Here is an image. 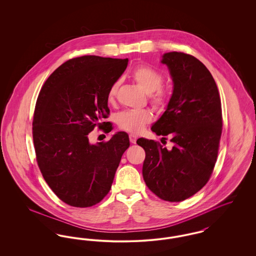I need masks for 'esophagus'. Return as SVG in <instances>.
<instances>
[{
  "instance_id": "obj_1",
  "label": "esophagus",
  "mask_w": 256,
  "mask_h": 256,
  "mask_svg": "<svg viewBox=\"0 0 256 256\" xmlns=\"http://www.w3.org/2000/svg\"><path fill=\"white\" fill-rule=\"evenodd\" d=\"M136 140H137V136H136V135L130 134V143L135 144V143H136Z\"/></svg>"
}]
</instances>
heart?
I'll return each mask as SVG.
<instances>
[{"label":"heart","mask_w":256,"mask_h":256,"mask_svg":"<svg viewBox=\"0 0 256 256\" xmlns=\"http://www.w3.org/2000/svg\"><path fill=\"white\" fill-rule=\"evenodd\" d=\"M132 78L140 88L150 95L154 106L163 108L167 102V93L161 88L163 76L158 71L148 65H140L132 72ZM120 80H115L108 89V98L112 102L117 95ZM152 113L148 110H126L119 113L116 122L119 128L132 134H140L144 130L146 124L152 121Z\"/></svg>","instance_id":"b5f03b06"}]
</instances>
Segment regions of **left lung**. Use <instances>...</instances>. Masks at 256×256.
<instances>
[{"instance_id":"1","label":"left lung","mask_w":256,"mask_h":256,"mask_svg":"<svg viewBox=\"0 0 256 256\" xmlns=\"http://www.w3.org/2000/svg\"><path fill=\"white\" fill-rule=\"evenodd\" d=\"M174 90L167 108L152 126L162 141L170 136L172 148L139 138L145 150L143 178L148 189L167 202H182L198 192L213 172L222 134V104L217 84L195 56L166 52ZM166 142V141H165Z\"/></svg>"}]
</instances>
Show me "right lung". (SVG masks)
<instances>
[{
    "instance_id": "add662e5",
    "label": "right lung",
    "mask_w": 256,
    "mask_h": 256,
    "mask_svg": "<svg viewBox=\"0 0 256 256\" xmlns=\"http://www.w3.org/2000/svg\"><path fill=\"white\" fill-rule=\"evenodd\" d=\"M128 60L84 56L64 62L37 98L32 136L37 164L52 192L74 207L97 204L110 192L122 154L130 146L124 132L110 141L90 144L98 126L112 130L108 93Z\"/></svg>"
}]
</instances>
